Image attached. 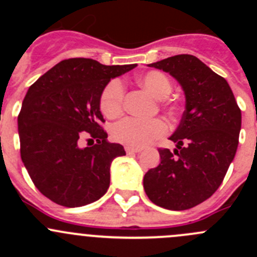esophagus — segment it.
<instances>
[{"label": "esophagus", "mask_w": 257, "mask_h": 257, "mask_svg": "<svg viewBox=\"0 0 257 257\" xmlns=\"http://www.w3.org/2000/svg\"><path fill=\"white\" fill-rule=\"evenodd\" d=\"M125 152L128 153V154H136V153H139V152H142V148L129 147V145H126V147H125Z\"/></svg>", "instance_id": "1"}]
</instances>
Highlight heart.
Masks as SVG:
<instances>
[{"instance_id": "1", "label": "heart", "mask_w": 257, "mask_h": 257, "mask_svg": "<svg viewBox=\"0 0 257 257\" xmlns=\"http://www.w3.org/2000/svg\"><path fill=\"white\" fill-rule=\"evenodd\" d=\"M137 82L158 99L167 97L172 90L170 79L159 71L147 72L139 76ZM124 85L119 79L110 80L105 85L100 95V110L107 118L113 119L120 115L124 107ZM167 132V123L160 118H125L114 125L113 138L131 147H143L162 138Z\"/></svg>"}]
</instances>
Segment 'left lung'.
<instances>
[{"label": "left lung", "instance_id": "8db88e82", "mask_svg": "<svg viewBox=\"0 0 257 257\" xmlns=\"http://www.w3.org/2000/svg\"><path fill=\"white\" fill-rule=\"evenodd\" d=\"M174 77L185 94V110L160 164L144 175L145 194L168 210L199 205L217 190L236 154L241 110L226 79L191 54L148 64Z\"/></svg>", "mask_w": 257, "mask_h": 257}]
</instances>
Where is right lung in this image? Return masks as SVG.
<instances>
[{"mask_svg": "<svg viewBox=\"0 0 257 257\" xmlns=\"http://www.w3.org/2000/svg\"><path fill=\"white\" fill-rule=\"evenodd\" d=\"M136 66L69 58L30 87L18 114L21 159L36 188L53 203L78 208L107 193L110 164L125 152L107 141L100 95L110 79ZM85 134L97 143L79 148Z\"/></svg>", "mask_w": 257, "mask_h": 257, "instance_id": "obj_1", "label": "right lung"}]
</instances>
